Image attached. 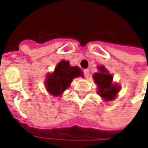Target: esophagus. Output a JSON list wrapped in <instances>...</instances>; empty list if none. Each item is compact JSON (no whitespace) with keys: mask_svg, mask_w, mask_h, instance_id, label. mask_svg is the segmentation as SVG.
I'll list each match as a JSON object with an SVG mask.
<instances>
[{"mask_svg":"<svg viewBox=\"0 0 148 148\" xmlns=\"http://www.w3.org/2000/svg\"><path fill=\"white\" fill-rule=\"evenodd\" d=\"M84 75H85L86 78L89 77V76H90V70L89 69H85L84 70Z\"/></svg>","mask_w":148,"mask_h":148,"instance_id":"34e87169","label":"esophagus"}]
</instances>
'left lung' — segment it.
<instances>
[{"label":"left lung","mask_w":148,"mask_h":148,"mask_svg":"<svg viewBox=\"0 0 148 148\" xmlns=\"http://www.w3.org/2000/svg\"><path fill=\"white\" fill-rule=\"evenodd\" d=\"M100 72L94 74L95 82L99 86V95L106 101L112 100L119 92V87L116 85H112L113 77L104 67H99Z\"/></svg>","instance_id":"8db88e82"}]
</instances>
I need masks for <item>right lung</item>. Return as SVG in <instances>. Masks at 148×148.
Instances as JSON below:
<instances>
[{
	"label": "right lung",
	"instance_id": "obj_1",
	"mask_svg": "<svg viewBox=\"0 0 148 148\" xmlns=\"http://www.w3.org/2000/svg\"><path fill=\"white\" fill-rule=\"evenodd\" d=\"M83 76L80 68L71 67L68 61L62 60L57 65L53 75H49L45 86L49 93L54 96H59L68 86L72 81L77 76Z\"/></svg>",
	"mask_w": 148,
	"mask_h": 148
}]
</instances>
